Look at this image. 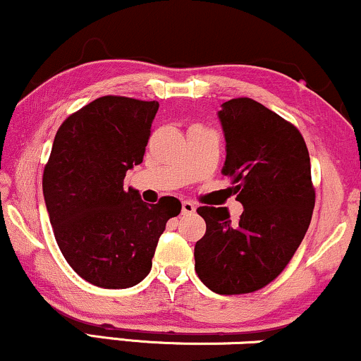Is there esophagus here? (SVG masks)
<instances>
[{"instance_id":"esophagus-1","label":"esophagus","mask_w":361,"mask_h":361,"mask_svg":"<svg viewBox=\"0 0 361 361\" xmlns=\"http://www.w3.org/2000/svg\"><path fill=\"white\" fill-rule=\"evenodd\" d=\"M192 212H195L194 202L182 201V214H192Z\"/></svg>"}]
</instances>
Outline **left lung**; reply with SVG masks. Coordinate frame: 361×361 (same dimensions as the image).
I'll use <instances>...</instances> for the list:
<instances>
[{"mask_svg":"<svg viewBox=\"0 0 361 361\" xmlns=\"http://www.w3.org/2000/svg\"><path fill=\"white\" fill-rule=\"evenodd\" d=\"M222 173L238 184L244 211L202 206L206 234L195 243V273L217 295H244L281 274L303 241L314 207L310 154L300 130L252 99L222 104Z\"/></svg>","mask_w":361,"mask_h":361,"instance_id":"left-lung-1","label":"left lung"}]
</instances>
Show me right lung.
Masks as SVG:
<instances>
[{"mask_svg": "<svg viewBox=\"0 0 361 361\" xmlns=\"http://www.w3.org/2000/svg\"><path fill=\"white\" fill-rule=\"evenodd\" d=\"M159 102L106 95L82 106L58 128L43 172V195L61 255L80 278L106 289L140 283L176 197L145 204L123 189L144 159Z\"/></svg>", "mask_w": 361, "mask_h": 361, "instance_id": "add662e5", "label": "right lung"}]
</instances>
